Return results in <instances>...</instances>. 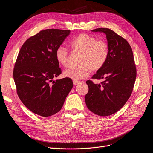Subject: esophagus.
<instances>
[{"label": "esophagus", "instance_id": "esophagus-1", "mask_svg": "<svg viewBox=\"0 0 153 153\" xmlns=\"http://www.w3.org/2000/svg\"><path fill=\"white\" fill-rule=\"evenodd\" d=\"M79 83H80V82H79V81H73V84H74V85H77Z\"/></svg>", "mask_w": 153, "mask_h": 153}]
</instances>
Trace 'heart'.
I'll list each match as a JSON object with an SVG mask.
<instances>
[{"mask_svg":"<svg viewBox=\"0 0 153 153\" xmlns=\"http://www.w3.org/2000/svg\"><path fill=\"white\" fill-rule=\"evenodd\" d=\"M71 46L74 51L82 53L80 59L81 66L72 67L63 72V76L74 81H79L89 75L90 71L95 72L100 70L106 63L109 56V46L103 39L95 36L81 33L71 40ZM57 61L63 66H68L69 50L66 47L59 46L55 53Z\"/></svg>","mask_w":153,"mask_h":153,"instance_id":"heart-1","label":"heart"}]
</instances>
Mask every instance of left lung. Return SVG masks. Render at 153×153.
<instances>
[{"label":"left lung","instance_id":"obj_1","mask_svg":"<svg viewBox=\"0 0 153 153\" xmlns=\"http://www.w3.org/2000/svg\"><path fill=\"white\" fill-rule=\"evenodd\" d=\"M92 31L106 35L109 56L106 63L92 79H103L100 84L87 81L89 91L85 101L94 114L106 117L122 108L132 93L136 69L132 49L125 39L108 28H99Z\"/></svg>","mask_w":153,"mask_h":153}]
</instances>
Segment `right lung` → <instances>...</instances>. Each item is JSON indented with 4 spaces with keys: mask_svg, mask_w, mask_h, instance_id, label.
Segmentation results:
<instances>
[{
    "mask_svg": "<svg viewBox=\"0 0 153 153\" xmlns=\"http://www.w3.org/2000/svg\"><path fill=\"white\" fill-rule=\"evenodd\" d=\"M70 32L44 30L29 38L21 47L13 79L20 100L35 114L46 117L57 113L73 87L72 80L67 77L53 81L61 73L56 50Z\"/></svg>",
    "mask_w": 153,
    "mask_h": 153,
    "instance_id": "1",
    "label": "right lung"
}]
</instances>
